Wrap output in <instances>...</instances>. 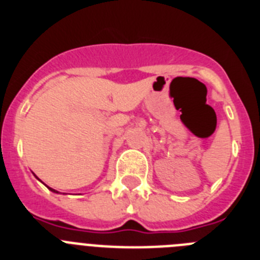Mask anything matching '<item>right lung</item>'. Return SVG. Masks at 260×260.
<instances>
[{"mask_svg":"<svg viewBox=\"0 0 260 260\" xmlns=\"http://www.w3.org/2000/svg\"><path fill=\"white\" fill-rule=\"evenodd\" d=\"M48 189H49V190H50V191H53V192H58V191H57V190L52 189V187H48Z\"/></svg>","mask_w":260,"mask_h":260,"instance_id":"right-lung-1","label":"right lung"}]
</instances>
